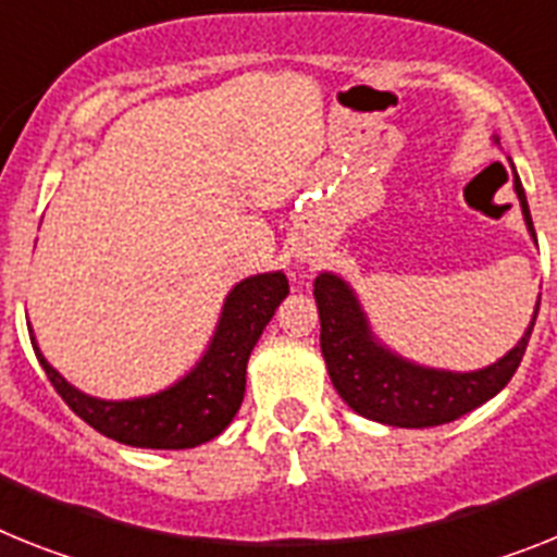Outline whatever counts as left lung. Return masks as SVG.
<instances>
[{"label":"left lung","mask_w":557,"mask_h":557,"mask_svg":"<svg viewBox=\"0 0 557 557\" xmlns=\"http://www.w3.org/2000/svg\"><path fill=\"white\" fill-rule=\"evenodd\" d=\"M512 184L527 228L535 237L518 175ZM314 297L320 308V348L336 394L359 416L391 428H436L493 399L521 366L541 306L539 297L530 329L516 348L507 350L493 366L461 373L419 366L382 345L354 288L331 271H322L314 280Z\"/></svg>","instance_id":"1"}]
</instances>
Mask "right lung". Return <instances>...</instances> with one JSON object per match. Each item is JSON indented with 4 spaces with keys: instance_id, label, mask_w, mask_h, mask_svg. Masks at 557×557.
Instances as JSON below:
<instances>
[{
    "instance_id": "add662e5",
    "label": "right lung",
    "mask_w": 557,
    "mask_h": 557,
    "mask_svg": "<svg viewBox=\"0 0 557 557\" xmlns=\"http://www.w3.org/2000/svg\"><path fill=\"white\" fill-rule=\"evenodd\" d=\"M286 294L288 280L283 271L240 280L223 302L212 343L198 366L161 394L138 399L112 401L82 394L41 357L36 336H30V343L55 394L101 436L129 447L186 450L221 436L235 419L246 394L251 350Z\"/></svg>"
}]
</instances>
